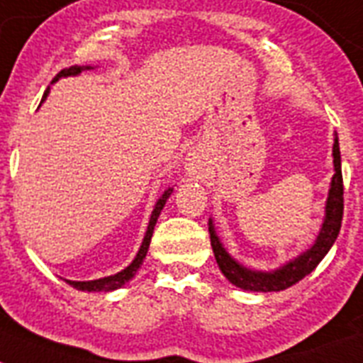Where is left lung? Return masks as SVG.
<instances>
[{"instance_id": "1", "label": "left lung", "mask_w": 363, "mask_h": 363, "mask_svg": "<svg viewBox=\"0 0 363 363\" xmlns=\"http://www.w3.org/2000/svg\"><path fill=\"white\" fill-rule=\"evenodd\" d=\"M334 167L335 173L332 177V186H330L328 201H326V218L320 229V235L317 237V242L304 252L300 257L287 263L279 270L274 272H253L238 264L235 259L229 255L223 246L218 240L216 233L212 223H208V233H211V246L216 257V263L222 270V274L231 281L233 285L244 289V291H255V293H270V291H284L291 285L298 284L300 279L306 278L308 274L315 270V267L323 261L335 238L340 235L341 220H343V175H341V155L340 141L335 138L334 141Z\"/></svg>"}]
</instances>
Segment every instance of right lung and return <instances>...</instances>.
Instances as JSON below:
<instances>
[{
	"mask_svg": "<svg viewBox=\"0 0 363 363\" xmlns=\"http://www.w3.org/2000/svg\"><path fill=\"white\" fill-rule=\"evenodd\" d=\"M78 72H82V67H70V69H65V70H61L57 76H55L54 82L57 78H61V76L78 74ZM46 93H48V91H46ZM46 93H44V96H46ZM44 96H43V99H44ZM172 191H173L172 188H169L167 191H164L160 199H158V203H156L155 211H152L151 222H149V228H147L145 238H143L140 252H138V255H135V259L132 261L130 267H126L123 272L115 274V276H108V278L93 279V281H70V279H67V284H69L70 287L78 289V291H89V293H91V291H113V289L123 287V285H125L128 279L134 278V274L138 272V268L141 267V263H143V259H145V255H147V250H149V244H151L152 231H155L156 220H158V216H160V211L164 208V205H166V199L172 196Z\"/></svg>",
	"mask_w": 363,
	"mask_h": 363,
	"instance_id": "obj_1",
	"label": "right lung"
}]
</instances>
